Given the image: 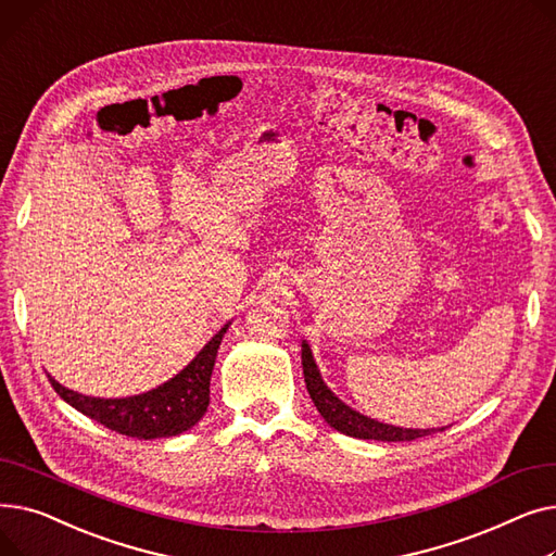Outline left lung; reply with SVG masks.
<instances>
[{
	"label": "left lung",
	"instance_id": "obj_1",
	"mask_svg": "<svg viewBox=\"0 0 556 556\" xmlns=\"http://www.w3.org/2000/svg\"><path fill=\"white\" fill-rule=\"evenodd\" d=\"M302 365H304V383L306 390L317 407V413L325 417V421L349 434V437H358V440H376V442H413L417 437L434 434L442 432L444 428H428V430H415V428H396L388 426L381 421H374L352 407L344 405L327 386L323 378H319L317 365L313 361V354L306 342H302Z\"/></svg>",
	"mask_w": 556,
	"mask_h": 556
}]
</instances>
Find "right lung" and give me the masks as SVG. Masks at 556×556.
<instances>
[{"label": "right lung", "mask_w": 556, "mask_h": 556, "mask_svg": "<svg viewBox=\"0 0 556 556\" xmlns=\"http://www.w3.org/2000/svg\"><path fill=\"white\" fill-rule=\"evenodd\" d=\"M227 327H223L202 352L168 383L139 396L128 399H94L63 388L49 376L51 388L85 417L105 428L137 437V440H157L193 428L210 405V381L216 354Z\"/></svg>", "instance_id": "1"}]
</instances>
